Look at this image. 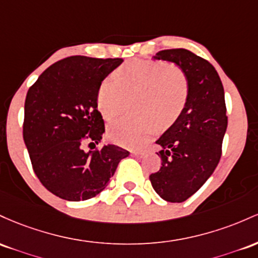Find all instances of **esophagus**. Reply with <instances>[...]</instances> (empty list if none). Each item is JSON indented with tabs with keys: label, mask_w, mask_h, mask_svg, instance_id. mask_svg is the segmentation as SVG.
<instances>
[{
	"label": "esophagus",
	"mask_w": 258,
	"mask_h": 258,
	"mask_svg": "<svg viewBox=\"0 0 258 258\" xmlns=\"http://www.w3.org/2000/svg\"><path fill=\"white\" fill-rule=\"evenodd\" d=\"M132 155L133 156H137V157H143L145 155L144 151H132Z\"/></svg>",
	"instance_id": "esophagus-1"
}]
</instances>
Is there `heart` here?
Segmentation results:
<instances>
[{
  "label": "heart",
  "mask_w": 258,
  "mask_h": 258,
  "mask_svg": "<svg viewBox=\"0 0 258 258\" xmlns=\"http://www.w3.org/2000/svg\"><path fill=\"white\" fill-rule=\"evenodd\" d=\"M187 79L179 67L164 63L133 60L119 69L117 82L102 80L97 90V108L106 120L123 111L125 97H133L135 117L119 119L107 129L114 144L138 149L147 144L157 130V121L167 125L180 114L187 98Z\"/></svg>",
  "instance_id": "obj_1"
}]
</instances>
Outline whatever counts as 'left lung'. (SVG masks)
Returning a JSON list of instances; mask_svg holds the SVG:
<instances>
[{
  "mask_svg": "<svg viewBox=\"0 0 258 258\" xmlns=\"http://www.w3.org/2000/svg\"><path fill=\"white\" fill-rule=\"evenodd\" d=\"M152 59L174 63L187 79L184 108L156 141L162 167L150 175L162 199L183 202L206 183L221 160L228 125L224 89L215 67L184 48L160 51Z\"/></svg>",
  "mask_w": 258,
  "mask_h": 258,
  "instance_id": "obj_1",
  "label": "left lung"
}]
</instances>
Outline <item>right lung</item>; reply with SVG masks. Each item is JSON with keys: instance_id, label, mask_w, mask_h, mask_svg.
Returning <instances> with one entry per match:
<instances>
[{"instance_id": "add662e5", "label": "right lung", "mask_w": 258, "mask_h": 258, "mask_svg": "<svg viewBox=\"0 0 258 258\" xmlns=\"http://www.w3.org/2000/svg\"><path fill=\"white\" fill-rule=\"evenodd\" d=\"M121 63V58L68 57L48 67L29 89L23 138L36 176L60 199L84 201L96 196L129 156L115 145L84 150L85 143L91 147L102 139L98 86Z\"/></svg>"}]
</instances>
